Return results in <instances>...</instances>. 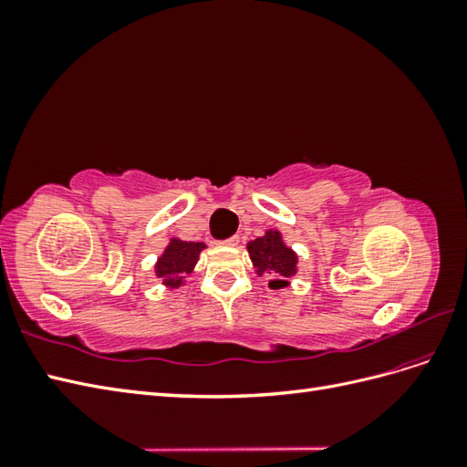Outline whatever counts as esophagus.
I'll use <instances>...</instances> for the list:
<instances>
[{
    "label": "esophagus",
    "instance_id": "esophagus-1",
    "mask_svg": "<svg viewBox=\"0 0 467 467\" xmlns=\"http://www.w3.org/2000/svg\"><path fill=\"white\" fill-rule=\"evenodd\" d=\"M237 244H239V235H232V237H225V239H222V245L235 247Z\"/></svg>",
    "mask_w": 467,
    "mask_h": 467
}]
</instances>
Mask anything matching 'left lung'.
I'll list each match as a JSON object with an SVG mask.
<instances>
[{
  "mask_svg": "<svg viewBox=\"0 0 467 467\" xmlns=\"http://www.w3.org/2000/svg\"><path fill=\"white\" fill-rule=\"evenodd\" d=\"M247 249L257 273L271 275L268 286L282 288L288 285L286 278L296 273V255L292 249L282 244L278 232H266V235L251 242Z\"/></svg>",
  "mask_w": 467,
  "mask_h": 467,
  "instance_id": "left-lung-1",
  "label": "left lung"
}]
</instances>
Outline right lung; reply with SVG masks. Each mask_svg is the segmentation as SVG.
Segmentation results:
<instances>
[{
  "instance_id": "add662e5",
  "label": "right lung",
  "mask_w": 467,
  "mask_h": 467,
  "mask_svg": "<svg viewBox=\"0 0 467 467\" xmlns=\"http://www.w3.org/2000/svg\"><path fill=\"white\" fill-rule=\"evenodd\" d=\"M204 244H191V242H179L173 239L169 247L165 249L163 255L158 261V276L163 278L165 285L171 288L181 286L182 278L191 273L194 263L199 261L201 251L204 249Z\"/></svg>"
}]
</instances>
